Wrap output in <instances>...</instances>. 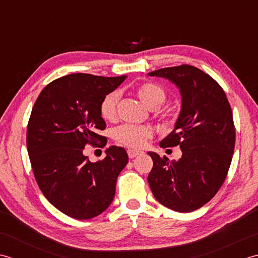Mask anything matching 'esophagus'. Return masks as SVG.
<instances>
[{
  "label": "esophagus",
  "mask_w": 258,
  "mask_h": 258,
  "mask_svg": "<svg viewBox=\"0 0 258 258\" xmlns=\"http://www.w3.org/2000/svg\"><path fill=\"white\" fill-rule=\"evenodd\" d=\"M140 154H141V152L138 151V150H133V149H129L128 150V156H129L130 159L135 158V157H137V156L140 155Z\"/></svg>",
  "instance_id": "1"
}]
</instances>
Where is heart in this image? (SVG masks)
<instances>
[{"mask_svg": "<svg viewBox=\"0 0 258 258\" xmlns=\"http://www.w3.org/2000/svg\"><path fill=\"white\" fill-rule=\"evenodd\" d=\"M136 94L139 100L150 110H157L166 100V92L160 86L152 82H146L137 87ZM119 100L118 91L107 93L100 102V114L106 120H112L117 113ZM151 136V130L140 125L122 124L113 130V138L130 148H139Z\"/></svg>", "mask_w": 258, "mask_h": 258, "instance_id": "b5f03b06", "label": "heart"}]
</instances>
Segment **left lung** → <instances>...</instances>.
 Here are the masks:
<instances>
[{
    "instance_id": "left-lung-1",
    "label": "left lung",
    "mask_w": 258,
    "mask_h": 258,
    "mask_svg": "<svg viewBox=\"0 0 258 258\" xmlns=\"http://www.w3.org/2000/svg\"><path fill=\"white\" fill-rule=\"evenodd\" d=\"M179 89L181 108L175 128L160 141L161 148L179 146V160L148 155L154 167L148 182L161 205L189 213L207 204L222 187L235 148L233 113L226 94L207 73L188 64L148 73Z\"/></svg>"
}]
</instances>
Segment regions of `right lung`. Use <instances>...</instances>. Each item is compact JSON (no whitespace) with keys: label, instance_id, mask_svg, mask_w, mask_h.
<instances>
[{"label":"right lung","instance_id":"1","mask_svg":"<svg viewBox=\"0 0 258 258\" xmlns=\"http://www.w3.org/2000/svg\"><path fill=\"white\" fill-rule=\"evenodd\" d=\"M127 76L99 77L72 73L49 83L36 99L26 133L35 180L45 198L63 214L90 219L112 203L119 173L128 154L111 146L106 158L91 162L83 155L88 144L103 143L106 128L100 102Z\"/></svg>","mask_w":258,"mask_h":258}]
</instances>
